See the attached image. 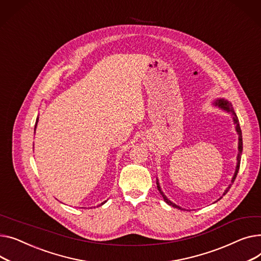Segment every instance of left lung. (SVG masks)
Instances as JSON below:
<instances>
[{"label": "left lung", "mask_w": 261, "mask_h": 261, "mask_svg": "<svg viewBox=\"0 0 261 261\" xmlns=\"http://www.w3.org/2000/svg\"><path fill=\"white\" fill-rule=\"evenodd\" d=\"M212 104H213L214 106H215V107H218L219 110H222V111L228 113L229 115L232 116L233 122H234V124H235V129H236V133H237V135H238V154H237V159H236V160H237L236 170H235L234 176H233V178H232V180H231V185H229V186L226 188V190L224 191V193H223V195H222V196H224V195L228 192V190L231 189L232 183H234V181H235V179H236V176H237V174H238V171H239L240 160H241V155H242V134H241L240 125H239V120H238V118H237L236 113L234 112V109H233V106H232V103H231V102H228L226 99H223V98H218V99L214 100ZM157 188H158V191L160 192V194L162 195V197H163V199H164V201H165L167 204H170V205H172L173 207H176V208H179V210H185V208H182L181 206L175 204L174 202H172V201L170 200V199H168V198L164 195V193L162 192L161 187H160V185H159L158 178H157ZM222 196L218 199V200H220V199L222 198ZM218 200H217V201H218ZM217 201H215V202H217Z\"/></svg>", "instance_id": "left-lung-1"}]
</instances>
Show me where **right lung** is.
<instances>
[{
    "label": "right lung",
    "instance_id": "1",
    "mask_svg": "<svg viewBox=\"0 0 261 261\" xmlns=\"http://www.w3.org/2000/svg\"><path fill=\"white\" fill-rule=\"evenodd\" d=\"M38 122H39V117L37 118V121H36V125H35V130H36V128H37V124H38ZM105 202H106V200H105V201H103L102 203H100V204H99L98 206H100V205H103V204H104Z\"/></svg>",
    "mask_w": 261,
    "mask_h": 261
}]
</instances>
